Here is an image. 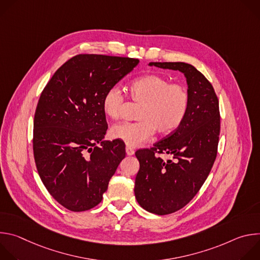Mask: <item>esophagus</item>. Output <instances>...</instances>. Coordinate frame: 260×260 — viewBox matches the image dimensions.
I'll return each instance as SVG.
<instances>
[{
    "label": "esophagus",
    "mask_w": 260,
    "mask_h": 260,
    "mask_svg": "<svg viewBox=\"0 0 260 260\" xmlns=\"http://www.w3.org/2000/svg\"><path fill=\"white\" fill-rule=\"evenodd\" d=\"M125 151H126V154H127V155H134V154H135V150L133 149L132 147H129V146H126Z\"/></svg>",
    "instance_id": "1"
}]
</instances>
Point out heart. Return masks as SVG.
<instances>
[{"instance_id": "heart-1", "label": "heart", "mask_w": 260, "mask_h": 260, "mask_svg": "<svg viewBox=\"0 0 260 260\" xmlns=\"http://www.w3.org/2000/svg\"><path fill=\"white\" fill-rule=\"evenodd\" d=\"M133 101L142 104L137 122H121L112 126L111 137L131 147H137L155 134L168 135L176 131L187 115L190 95L187 88L171 82L157 74H148L129 83ZM124 104L122 91L114 86L109 88L102 100L104 113L118 119Z\"/></svg>"}]
</instances>
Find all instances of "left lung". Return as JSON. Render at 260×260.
Wrapping results in <instances>:
<instances>
[{
	"instance_id": "obj_1",
	"label": "left lung",
	"mask_w": 260,
	"mask_h": 260,
	"mask_svg": "<svg viewBox=\"0 0 260 260\" xmlns=\"http://www.w3.org/2000/svg\"><path fill=\"white\" fill-rule=\"evenodd\" d=\"M161 69L180 71L188 85L190 105L182 124L150 149L136 152L140 170L135 196L146 211L157 215L174 213L199 192L217 155L220 134L219 102L212 84L186 62H149ZM157 154L174 159L164 161Z\"/></svg>"
}]
</instances>
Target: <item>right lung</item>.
<instances>
[{"label":"right lung","instance_id":"right-lung-1","mask_svg":"<svg viewBox=\"0 0 260 260\" xmlns=\"http://www.w3.org/2000/svg\"><path fill=\"white\" fill-rule=\"evenodd\" d=\"M138 63L131 57L78 54L54 73L40 95L34 118L36 167L48 192L70 211L99 205L125 157L121 141H103L108 124L102 100Z\"/></svg>","mask_w":260,"mask_h":260}]
</instances>
